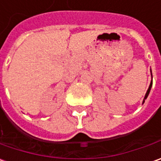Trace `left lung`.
<instances>
[{
	"label": "left lung",
	"mask_w": 161,
	"mask_h": 161,
	"mask_svg": "<svg viewBox=\"0 0 161 161\" xmlns=\"http://www.w3.org/2000/svg\"><path fill=\"white\" fill-rule=\"evenodd\" d=\"M151 73H152V71H151ZM152 79H153V74H152ZM152 86H153V80H152V81H151V84H150V86H149V88L148 90H147V92L145 94V96H144V98H143V103H144V100L147 98V97L149 96V93H150V91H151V88H152Z\"/></svg>",
	"instance_id": "obj_1"
}]
</instances>
